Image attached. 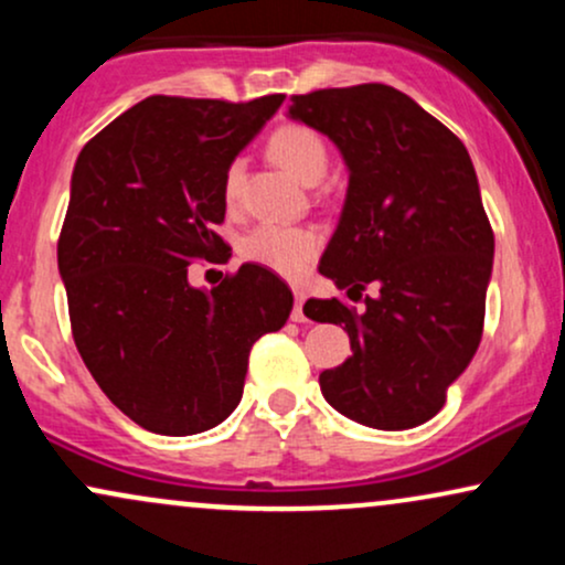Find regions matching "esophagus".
Masks as SVG:
<instances>
[{"mask_svg":"<svg viewBox=\"0 0 565 565\" xmlns=\"http://www.w3.org/2000/svg\"><path fill=\"white\" fill-rule=\"evenodd\" d=\"M302 305H305V291L302 289H295V310H291V321H297V323L305 321Z\"/></svg>","mask_w":565,"mask_h":565,"instance_id":"1","label":"esophagus"}]
</instances>
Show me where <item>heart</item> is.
<instances>
[{
	"label": "heart",
	"mask_w": 565,
	"mask_h": 565,
	"mask_svg": "<svg viewBox=\"0 0 565 565\" xmlns=\"http://www.w3.org/2000/svg\"><path fill=\"white\" fill-rule=\"evenodd\" d=\"M268 153L276 164H281L291 178L305 185H313L327 174L329 148L327 140L316 129L305 125H284L278 127L268 140ZM244 161L233 159L223 178V196L228 204H236L242 193ZM319 252V236L310 228H297V225H274L263 223L252 228L242 242V255L246 260L265 265L281 276H297L308 268Z\"/></svg>",
	"instance_id": "b5f03b06"
}]
</instances>
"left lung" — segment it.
Segmentation results:
<instances>
[{"label": "left lung", "mask_w": 565, "mask_h": 565, "mask_svg": "<svg viewBox=\"0 0 565 565\" xmlns=\"http://www.w3.org/2000/svg\"><path fill=\"white\" fill-rule=\"evenodd\" d=\"M291 119L340 148L348 193L321 276L364 310L308 300L305 316L340 323L353 355L321 372L323 398L353 423L406 430L444 408L483 334L494 233L468 148L387 84L291 95Z\"/></svg>", "instance_id": "obj_1"}]
</instances>
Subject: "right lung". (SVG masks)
I'll return each instance as SVG.
<instances>
[{
    "mask_svg": "<svg viewBox=\"0 0 565 565\" xmlns=\"http://www.w3.org/2000/svg\"><path fill=\"white\" fill-rule=\"evenodd\" d=\"M281 103L151 95L76 159L57 242L71 332L100 391L146 430L223 423L252 345L289 319L291 289L263 265L244 263L210 291L188 281L191 260L231 252L215 233L225 170Z\"/></svg>",
    "mask_w": 565,
    "mask_h": 565,
    "instance_id": "1",
    "label": "right lung"
}]
</instances>
